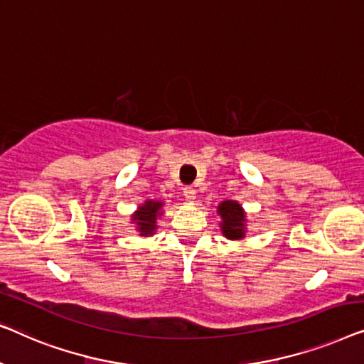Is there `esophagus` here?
<instances>
[{
	"label": "esophagus",
	"mask_w": 364,
	"mask_h": 364,
	"mask_svg": "<svg viewBox=\"0 0 364 364\" xmlns=\"http://www.w3.org/2000/svg\"><path fill=\"white\" fill-rule=\"evenodd\" d=\"M183 196L186 198V201H194V199H196V189L191 186H186L183 189Z\"/></svg>",
	"instance_id": "34e87169"
}]
</instances>
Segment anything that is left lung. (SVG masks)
Listing matches in <instances>:
<instances>
[{"mask_svg":"<svg viewBox=\"0 0 364 364\" xmlns=\"http://www.w3.org/2000/svg\"><path fill=\"white\" fill-rule=\"evenodd\" d=\"M221 216V231L228 239L237 240L245 237V214L237 201H223L218 206Z\"/></svg>","mask_w":364,"mask_h":364,"instance_id":"obj_1","label":"left lung"}]
</instances>
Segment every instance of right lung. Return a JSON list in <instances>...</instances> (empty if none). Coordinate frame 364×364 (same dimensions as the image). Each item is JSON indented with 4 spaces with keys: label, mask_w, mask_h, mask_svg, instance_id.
Wrapping results in <instances>:
<instances>
[{
    "label": "right lung",
    "mask_w": 364,
    "mask_h": 364,
    "mask_svg": "<svg viewBox=\"0 0 364 364\" xmlns=\"http://www.w3.org/2000/svg\"><path fill=\"white\" fill-rule=\"evenodd\" d=\"M161 201H153V199H146L140 208L136 209V213L132 216V223L136 224V231L140 235L146 237V235L155 234L156 229V218L161 216Z\"/></svg>",
    "instance_id": "right-lung-1"
}]
</instances>
